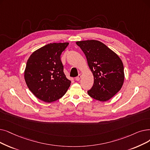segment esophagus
Listing matches in <instances>:
<instances>
[{
    "label": "esophagus",
    "instance_id": "1",
    "mask_svg": "<svg viewBox=\"0 0 150 150\" xmlns=\"http://www.w3.org/2000/svg\"><path fill=\"white\" fill-rule=\"evenodd\" d=\"M81 74H79V75H78V76L75 78V80H76V81H79V80H80V79H81Z\"/></svg>",
    "mask_w": 150,
    "mask_h": 150
}]
</instances>
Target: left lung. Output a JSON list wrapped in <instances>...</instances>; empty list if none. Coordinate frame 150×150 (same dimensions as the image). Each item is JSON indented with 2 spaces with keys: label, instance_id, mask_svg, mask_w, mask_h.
Here are the masks:
<instances>
[{
  "label": "left lung",
  "instance_id": "8db88e82",
  "mask_svg": "<svg viewBox=\"0 0 150 150\" xmlns=\"http://www.w3.org/2000/svg\"><path fill=\"white\" fill-rule=\"evenodd\" d=\"M83 51L93 74L94 84L88 94L94 99L107 101L121 89L125 79L119 56L105 44L94 40L76 42Z\"/></svg>",
  "mask_w": 150,
  "mask_h": 150
}]
</instances>
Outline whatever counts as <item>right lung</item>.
<instances>
[{"label": "right lung", "mask_w": 150, "mask_h": 150, "mask_svg": "<svg viewBox=\"0 0 150 150\" xmlns=\"http://www.w3.org/2000/svg\"><path fill=\"white\" fill-rule=\"evenodd\" d=\"M69 43H50L34 51L28 60L24 79L38 99L52 102L66 93L71 81L64 73L62 52Z\"/></svg>", "instance_id": "1"}]
</instances>
